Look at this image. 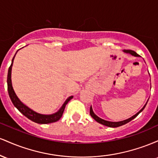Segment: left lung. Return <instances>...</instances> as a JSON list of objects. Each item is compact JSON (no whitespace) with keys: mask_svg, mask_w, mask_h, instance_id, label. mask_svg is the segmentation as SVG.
Here are the masks:
<instances>
[{"mask_svg":"<svg viewBox=\"0 0 158 158\" xmlns=\"http://www.w3.org/2000/svg\"><path fill=\"white\" fill-rule=\"evenodd\" d=\"M123 52H126V53H128V54H130V55L133 56H135V57H139V55L137 53V52L133 51V50H123ZM148 101L146 102V104H145V106L143 107L142 108H141L140 110H139L138 112H137V114H135L134 116H132L131 117H130V118L127 119H125V120H123V121H119V122H110V121H107V120H105V119H101L100 117H99L98 116L96 115L95 114H94V110H93V108H92V107L90 106V116H91L93 118L95 119L96 121H97V123H100V124L102 125H104V126H108V127H111V128H116V127H119V126H123V125L126 124V123H128V122H130V121L132 120L133 119H135L136 117H137L138 114L140 113V112L143 111V110L144 109L145 107H146V104H147Z\"/></svg>","mask_w":158,"mask_h":158,"instance_id":"1","label":"left lung"}]
</instances>
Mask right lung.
<instances>
[{
	"label": "right lung",
	"mask_w": 158,
	"mask_h": 158,
	"mask_svg": "<svg viewBox=\"0 0 158 158\" xmlns=\"http://www.w3.org/2000/svg\"><path fill=\"white\" fill-rule=\"evenodd\" d=\"M17 52H15V56H14L13 59H12V63H11L10 67L9 68L8 70V75H7V89H8L9 96H10L11 101L13 103L14 106H15L21 114H23V115L26 117H27L29 119L33 121V122H35L36 123H39V124H48V123L56 122V121H58L61 118V116H62L63 114V112H64V110L65 106H66L68 102L73 97V96L69 97L68 99L65 100V102H64V104L62 105V106L59 108V110H58L57 112H56V113L52 114H41L37 113V112L32 110L31 108L27 107L26 105L23 104V103L20 100L19 98L17 97V95H16V94L15 93V90H14L13 88H12V79H11L12 64H13L14 59H15V56L16 55V53H17Z\"/></svg>",
	"instance_id": "right-lung-1"
}]
</instances>
